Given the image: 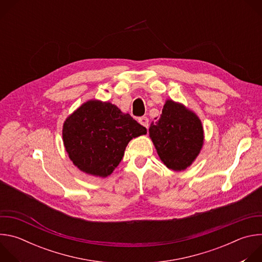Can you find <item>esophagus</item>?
<instances>
[{"mask_svg":"<svg viewBox=\"0 0 262 262\" xmlns=\"http://www.w3.org/2000/svg\"><path fill=\"white\" fill-rule=\"evenodd\" d=\"M139 122H140L143 126H145L146 128H148V126H149V119H148L146 116L140 117V118H139Z\"/></svg>","mask_w":262,"mask_h":262,"instance_id":"1","label":"esophagus"}]
</instances>
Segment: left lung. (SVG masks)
Listing matches in <instances>:
<instances>
[{"instance_id":"1","label":"left lung","mask_w":262,"mask_h":262,"mask_svg":"<svg viewBox=\"0 0 262 262\" xmlns=\"http://www.w3.org/2000/svg\"><path fill=\"white\" fill-rule=\"evenodd\" d=\"M162 162L174 171L192 165L203 145V127L198 116L181 103L167 100L160 118L149 127Z\"/></svg>"}]
</instances>
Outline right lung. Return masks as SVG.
<instances>
[{
	"instance_id": "add662e5",
	"label": "right lung",
	"mask_w": 262,
	"mask_h": 262,
	"mask_svg": "<svg viewBox=\"0 0 262 262\" xmlns=\"http://www.w3.org/2000/svg\"><path fill=\"white\" fill-rule=\"evenodd\" d=\"M146 127L111 102L89 100L65 120L63 142L81 171L106 177L121 162L128 142Z\"/></svg>"
}]
</instances>
